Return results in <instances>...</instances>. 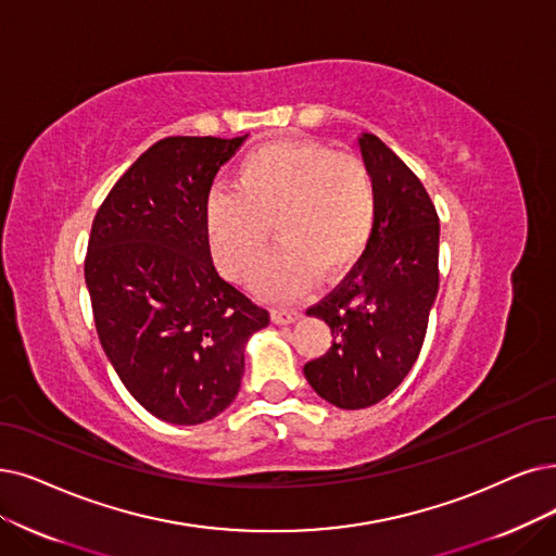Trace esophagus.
<instances>
[{"label":"esophagus","instance_id":"esophagus-1","mask_svg":"<svg viewBox=\"0 0 556 556\" xmlns=\"http://www.w3.org/2000/svg\"><path fill=\"white\" fill-rule=\"evenodd\" d=\"M271 319L276 324H294L301 319V309L294 307H274L271 309Z\"/></svg>","mask_w":556,"mask_h":556}]
</instances>
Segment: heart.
Here are the masks:
<instances>
[{"label": "heart", "mask_w": 556, "mask_h": 556, "mask_svg": "<svg viewBox=\"0 0 556 556\" xmlns=\"http://www.w3.org/2000/svg\"><path fill=\"white\" fill-rule=\"evenodd\" d=\"M376 182L369 166L317 141H274L251 150L235 170V191H212L205 228L218 269L247 280L269 249L255 290L271 301L305 294L319 278H338L369 247Z\"/></svg>", "instance_id": "heart-1"}]
</instances>
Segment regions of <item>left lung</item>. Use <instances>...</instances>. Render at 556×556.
I'll return each mask as SVG.
<instances>
[{
    "instance_id": "obj_1",
    "label": "left lung",
    "mask_w": 556,
    "mask_h": 556,
    "mask_svg": "<svg viewBox=\"0 0 556 556\" xmlns=\"http://www.w3.org/2000/svg\"><path fill=\"white\" fill-rule=\"evenodd\" d=\"M361 150L376 182L374 232L344 280L307 307L332 344L303 367L315 392L346 410L379 404L406 379L440 285V218L425 185L379 137L363 135Z\"/></svg>"
}]
</instances>
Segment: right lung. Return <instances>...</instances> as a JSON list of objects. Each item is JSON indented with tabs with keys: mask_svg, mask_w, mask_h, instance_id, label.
Instances as JSON below:
<instances>
[{
	"mask_svg": "<svg viewBox=\"0 0 556 556\" xmlns=\"http://www.w3.org/2000/svg\"><path fill=\"white\" fill-rule=\"evenodd\" d=\"M243 137H166L102 201L84 276L100 344L137 402L201 425L239 392L243 346L269 309L214 269L205 203Z\"/></svg>",
	"mask_w": 556,
	"mask_h": 556,
	"instance_id": "right-lung-1",
	"label": "right lung"
}]
</instances>
